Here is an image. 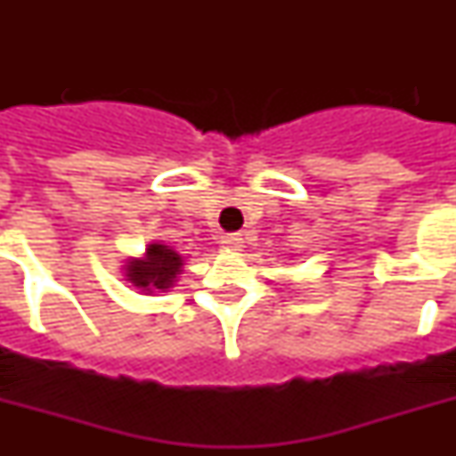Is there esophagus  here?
Returning <instances> with one entry per match:
<instances>
[{"label": "esophagus", "mask_w": 456, "mask_h": 456, "mask_svg": "<svg viewBox=\"0 0 456 456\" xmlns=\"http://www.w3.org/2000/svg\"><path fill=\"white\" fill-rule=\"evenodd\" d=\"M222 246L229 250H241L243 248V236L241 234H224L222 236Z\"/></svg>", "instance_id": "obj_1"}]
</instances>
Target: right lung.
<instances>
[{
  "label": "right lung",
  "instance_id": "add662e5",
  "mask_svg": "<svg viewBox=\"0 0 456 456\" xmlns=\"http://www.w3.org/2000/svg\"><path fill=\"white\" fill-rule=\"evenodd\" d=\"M182 272V256L163 243H151L144 260H132L127 265V279L137 289L153 293L156 289H170L175 277Z\"/></svg>",
  "mask_w": 456,
  "mask_h": 456
}]
</instances>
